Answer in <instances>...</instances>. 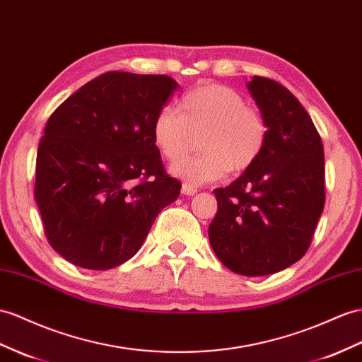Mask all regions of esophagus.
<instances>
[{"instance_id":"34e87169","label":"esophagus","mask_w":362,"mask_h":362,"mask_svg":"<svg viewBox=\"0 0 362 362\" xmlns=\"http://www.w3.org/2000/svg\"><path fill=\"white\" fill-rule=\"evenodd\" d=\"M196 192H197V188L191 187V185H188V183L182 185V194H185V196H194Z\"/></svg>"}]
</instances>
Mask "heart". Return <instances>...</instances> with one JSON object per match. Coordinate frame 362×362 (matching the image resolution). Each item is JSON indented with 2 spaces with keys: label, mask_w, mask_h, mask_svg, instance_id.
<instances>
[{
  "label": "heart",
  "mask_w": 362,
  "mask_h": 362,
  "mask_svg": "<svg viewBox=\"0 0 362 362\" xmlns=\"http://www.w3.org/2000/svg\"><path fill=\"white\" fill-rule=\"evenodd\" d=\"M201 134L202 153L175 162L171 173L189 185H205L246 171L264 150L267 125L260 110L246 105L238 91L214 82L194 87L179 100V113L165 107L156 115L151 134L159 153L178 160Z\"/></svg>",
  "instance_id": "1"
}]
</instances>
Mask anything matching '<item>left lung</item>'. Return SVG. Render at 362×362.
Returning <instances> with one entry per match:
<instances>
[{
  "label": "left lung",
  "instance_id": "left-lung-1",
  "mask_svg": "<svg viewBox=\"0 0 362 362\" xmlns=\"http://www.w3.org/2000/svg\"><path fill=\"white\" fill-rule=\"evenodd\" d=\"M249 93L267 139L255 163L214 189L209 243L228 269L246 276L280 272L308 252L324 208V150L310 116L292 93L254 76Z\"/></svg>",
  "mask_w": 362,
  "mask_h": 362
}]
</instances>
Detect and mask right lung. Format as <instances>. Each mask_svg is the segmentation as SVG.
Wrapping results in <instances>:
<instances>
[{"label": "right lung", "mask_w": 362, "mask_h": 362, "mask_svg": "<svg viewBox=\"0 0 362 362\" xmlns=\"http://www.w3.org/2000/svg\"><path fill=\"white\" fill-rule=\"evenodd\" d=\"M177 82L108 71L49 117L36 154L35 200L45 237L67 262L107 271L129 260L157 214L179 197L153 142Z\"/></svg>", "instance_id": "add662e5"}]
</instances>
